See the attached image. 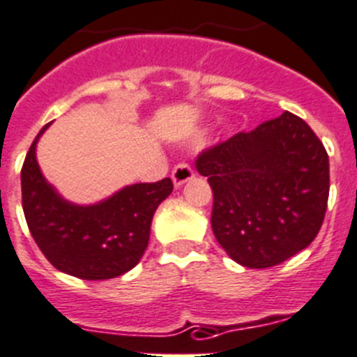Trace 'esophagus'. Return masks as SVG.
Listing matches in <instances>:
<instances>
[{
	"label": "esophagus",
	"instance_id": "1",
	"mask_svg": "<svg viewBox=\"0 0 357 357\" xmlns=\"http://www.w3.org/2000/svg\"><path fill=\"white\" fill-rule=\"evenodd\" d=\"M192 176H195V173H192L191 166L185 165V162H181V165H176L172 172L173 185H175V188H181L185 182L191 181Z\"/></svg>",
	"mask_w": 357,
	"mask_h": 357
}]
</instances>
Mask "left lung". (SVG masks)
Returning <instances> with one entry per match:
<instances>
[{
  "instance_id": "left-lung-1",
  "label": "left lung",
  "mask_w": 357,
  "mask_h": 357,
  "mask_svg": "<svg viewBox=\"0 0 357 357\" xmlns=\"http://www.w3.org/2000/svg\"><path fill=\"white\" fill-rule=\"evenodd\" d=\"M196 169L214 192L212 231L241 266H278L308 248L322 227L328 152L289 111L202 152Z\"/></svg>"
}]
</instances>
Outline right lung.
<instances>
[{
	"label": "right lung",
	"mask_w": 357,
	"mask_h": 357,
	"mask_svg": "<svg viewBox=\"0 0 357 357\" xmlns=\"http://www.w3.org/2000/svg\"><path fill=\"white\" fill-rule=\"evenodd\" d=\"M42 127L21 169L22 211L35 243L58 271L81 280H111L145 253L155 208L173 191L169 178L126 185L106 200L77 205L45 181L37 162Z\"/></svg>",
	"instance_id": "right-lung-1"
}]
</instances>
